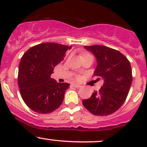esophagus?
Here are the masks:
<instances>
[{"label": "esophagus", "instance_id": "34e87169", "mask_svg": "<svg viewBox=\"0 0 147 147\" xmlns=\"http://www.w3.org/2000/svg\"><path fill=\"white\" fill-rule=\"evenodd\" d=\"M72 85L73 86V87H77V88H80V87H82V86H81L80 84H75V83H74V84H72Z\"/></svg>", "mask_w": 147, "mask_h": 147}]
</instances>
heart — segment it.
I'll list each match as a JSON object with an SVG mask.
<instances>
[{
  "label": "heart",
  "instance_id": "b5f03b06",
  "mask_svg": "<svg viewBox=\"0 0 147 147\" xmlns=\"http://www.w3.org/2000/svg\"><path fill=\"white\" fill-rule=\"evenodd\" d=\"M86 55H87V54H86Z\"/></svg>",
  "mask_w": 147,
  "mask_h": 147
}]
</instances>
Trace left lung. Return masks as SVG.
I'll list each match as a JSON object with an SVG mask.
<instances>
[{
  "instance_id": "1",
  "label": "left lung",
  "mask_w": 147,
  "mask_h": 147,
  "mask_svg": "<svg viewBox=\"0 0 147 147\" xmlns=\"http://www.w3.org/2000/svg\"><path fill=\"white\" fill-rule=\"evenodd\" d=\"M84 47L96 57L94 75L102 78L104 84L98 92L94 91L90 98L82 100L83 105L94 115H111L119 109L128 95L132 82L131 65L115 49L104 45Z\"/></svg>"
}]
</instances>
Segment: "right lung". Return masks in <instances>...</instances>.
Here are the masks:
<instances>
[{
    "label": "right lung",
    "mask_w": 147,
    "mask_h": 147,
    "mask_svg": "<svg viewBox=\"0 0 147 147\" xmlns=\"http://www.w3.org/2000/svg\"><path fill=\"white\" fill-rule=\"evenodd\" d=\"M70 48L67 45L45 42L30 47L22 57L18 83L23 101L34 112L50 113L63 103L69 84L57 82L50 75Z\"/></svg>",
    "instance_id": "obj_1"
}]
</instances>
